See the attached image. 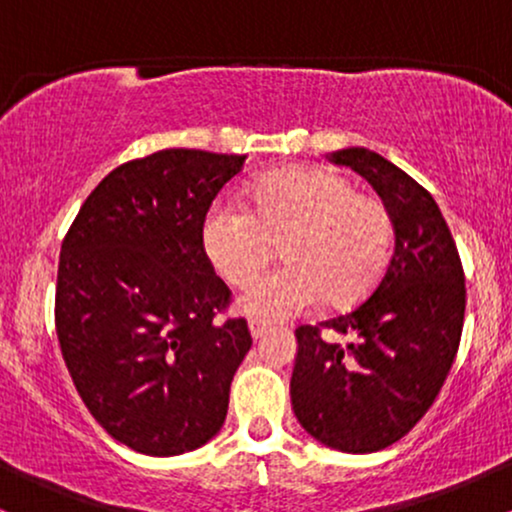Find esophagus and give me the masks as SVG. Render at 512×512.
Wrapping results in <instances>:
<instances>
[{
	"instance_id": "34e87169",
	"label": "esophagus",
	"mask_w": 512,
	"mask_h": 512,
	"mask_svg": "<svg viewBox=\"0 0 512 512\" xmlns=\"http://www.w3.org/2000/svg\"><path fill=\"white\" fill-rule=\"evenodd\" d=\"M248 327H250L252 339H262L264 334L272 330V325H269V322H262V320H250Z\"/></svg>"
}]
</instances>
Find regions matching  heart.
<instances>
[{
    "mask_svg": "<svg viewBox=\"0 0 512 512\" xmlns=\"http://www.w3.org/2000/svg\"><path fill=\"white\" fill-rule=\"evenodd\" d=\"M248 199L250 211L219 204L202 226L207 257L236 286L254 281L282 243L285 267L240 298L248 315L284 320L320 301L346 310L380 284L395 248V219L351 178L327 168H281L262 175Z\"/></svg>",
    "mask_w": 512,
    "mask_h": 512,
    "instance_id": "1",
    "label": "heart"
}]
</instances>
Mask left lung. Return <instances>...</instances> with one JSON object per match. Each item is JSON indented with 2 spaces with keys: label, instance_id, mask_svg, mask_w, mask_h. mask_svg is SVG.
Returning a JSON list of instances; mask_svg holds the SVG:
<instances>
[{
  "label": "left lung",
  "instance_id": "left-lung-1",
  "mask_svg": "<svg viewBox=\"0 0 512 512\" xmlns=\"http://www.w3.org/2000/svg\"><path fill=\"white\" fill-rule=\"evenodd\" d=\"M378 190L395 219V255L378 289L351 313L296 330L291 404L327 448L378 452L419 424L448 378L464 322V272L436 199L375 151L330 154ZM322 329L344 333L330 343Z\"/></svg>",
  "mask_w": 512,
  "mask_h": 512
}]
</instances>
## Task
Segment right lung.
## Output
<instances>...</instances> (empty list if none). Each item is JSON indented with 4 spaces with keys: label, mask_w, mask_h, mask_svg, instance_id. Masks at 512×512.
Masks as SVG:
<instances>
[{
    "label": "right lung",
    "mask_w": 512,
    "mask_h": 512,
    "mask_svg": "<svg viewBox=\"0 0 512 512\" xmlns=\"http://www.w3.org/2000/svg\"><path fill=\"white\" fill-rule=\"evenodd\" d=\"M248 156L163 149L122 163L62 240L55 325L93 419L142 455L202 448L221 431L252 337L221 320L231 291L202 243L204 216Z\"/></svg>",
    "instance_id": "1"
}]
</instances>
